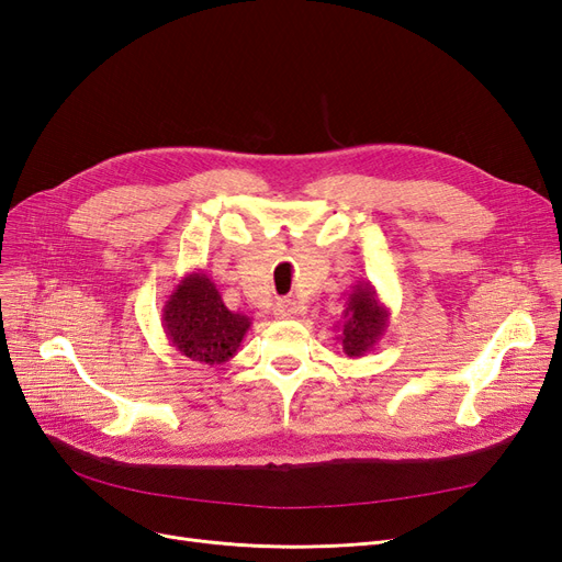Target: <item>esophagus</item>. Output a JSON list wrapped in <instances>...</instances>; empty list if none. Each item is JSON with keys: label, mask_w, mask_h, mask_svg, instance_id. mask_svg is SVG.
Instances as JSON below:
<instances>
[{"label": "esophagus", "mask_w": 562, "mask_h": 562, "mask_svg": "<svg viewBox=\"0 0 562 562\" xmlns=\"http://www.w3.org/2000/svg\"><path fill=\"white\" fill-rule=\"evenodd\" d=\"M297 314V304L291 297H279L274 304V316L277 318H293Z\"/></svg>", "instance_id": "34e87169"}]
</instances>
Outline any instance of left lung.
<instances>
[{
	"label": "left lung",
	"instance_id": "8db88e82",
	"mask_svg": "<svg viewBox=\"0 0 562 562\" xmlns=\"http://www.w3.org/2000/svg\"><path fill=\"white\" fill-rule=\"evenodd\" d=\"M386 326L389 310L386 304H382L375 285H370V281L356 283L353 293L345 304L342 321L335 326L339 330L337 342L342 345V351L349 359H361V356L375 349Z\"/></svg>",
	"mask_w": 562,
	"mask_h": 562
}]
</instances>
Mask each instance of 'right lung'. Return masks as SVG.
I'll use <instances>...</instances> for the list:
<instances>
[{"label":"right lung","mask_w":562,"mask_h":562,"mask_svg":"<svg viewBox=\"0 0 562 562\" xmlns=\"http://www.w3.org/2000/svg\"><path fill=\"white\" fill-rule=\"evenodd\" d=\"M166 339L187 359L206 366H223L239 351L250 318L227 310L217 285L201 269L184 274L161 310Z\"/></svg>","instance_id":"obj_1"}]
</instances>
